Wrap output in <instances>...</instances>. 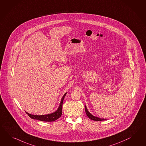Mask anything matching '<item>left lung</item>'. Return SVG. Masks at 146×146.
Instances as JSON below:
<instances>
[{
    "mask_svg": "<svg viewBox=\"0 0 146 146\" xmlns=\"http://www.w3.org/2000/svg\"><path fill=\"white\" fill-rule=\"evenodd\" d=\"M85 110H86V114L87 115V116H88V117H89L91 120H92L99 121L106 120V119H101V118L96 117H95V116L93 115L92 114H91L89 112V111H88V109H87V108H86V105H85Z\"/></svg>",
    "mask_w": 146,
    "mask_h": 146,
    "instance_id": "8db88e82",
    "label": "left lung"
}]
</instances>
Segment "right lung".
Segmentation results:
<instances>
[{"label": "right lung", "instance_id": "add662e5", "mask_svg": "<svg viewBox=\"0 0 146 146\" xmlns=\"http://www.w3.org/2000/svg\"><path fill=\"white\" fill-rule=\"evenodd\" d=\"M66 93H65L63 96L62 97V98L61 99V101H60V104L58 108L57 109V110L52 113L38 115L31 114L27 113V112H26V113L28 114V115L29 117L32 118L33 119L38 120L40 121H45V122H52V121H55L60 117L62 115V106H63V100H64Z\"/></svg>", "mask_w": 146, "mask_h": 146}]
</instances>
